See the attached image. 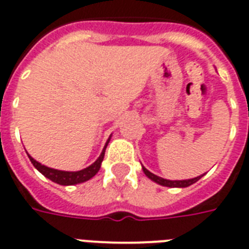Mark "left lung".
<instances>
[{
  "label": "left lung",
  "instance_id": "left-lung-1",
  "mask_svg": "<svg viewBox=\"0 0 249 249\" xmlns=\"http://www.w3.org/2000/svg\"><path fill=\"white\" fill-rule=\"evenodd\" d=\"M142 171H144V174L148 176L150 180L156 181L157 184L159 185H163V186H168V188H186V186H189V185L194 184V182H196V181L199 180L202 176H199V178H190V180H180V181H171V180H166V178H159V176H157V175L152 174L150 171H148L145 167H142Z\"/></svg>",
  "mask_w": 249,
  "mask_h": 249
}]
</instances>
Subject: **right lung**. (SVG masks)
<instances>
[{"label":"right lung","instance_id":"right-lung-1","mask_svg":"<svg viewBox=\"0 0 249 249\" xmlns=\"http://www.w3.org/2000/svg\"><path fill=\"white\" fill-rule=\"evenodd\" d=\"M109 140L107 141V144H105L104 149H103V152H101L100 157L96 159V162H93L91 166H89L85 170L77 171V172H68V171H59V170H53V168H50V167H46L41 163H38L37 160L32 158L31 156L29 159H31V162L33 163V166L37 168V170L41 172V174L45 176V178H50L53 182H56V184L60 185H75L79 184V182H85V181L90 180L91 178H93L95 175L99 172L101 166V162H103V159H104V154H105V149H107V145H108Z\"/></svg>","mask_w":249,"mask_h":249}]
</instances>
